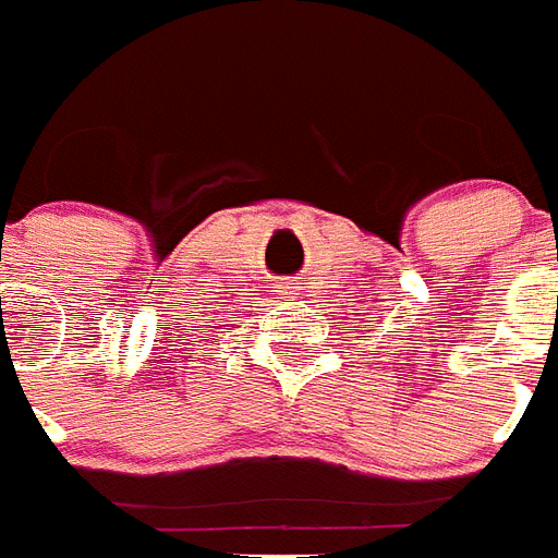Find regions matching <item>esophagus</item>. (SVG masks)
<instances>
[{
	"instance_id": "obj_1",
	"label": "esophagus",
	"mask_w": 558,
	"mask_h": 558,
	"mask_svg": "<svg viewBox=\"0 0 558 558\" xmlns=\"http://www.w3.org/2000/svg\"><path fill=\"white\" fill-rule=\"evenodd\" d=\"M300 284L302 282H296V279H291V282H284L282 284V296H284V300H293V296H296V293L302 291Z\"/></svg>"
}]
</instances>
